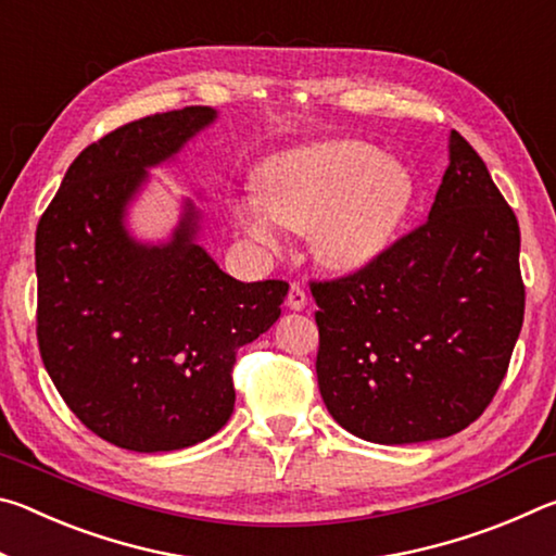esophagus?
<instances>
[{"mask_svg": "<svg viewBox=\"0 0 556 556\" xmlns=\"http://www.w3.org/2000/svg\"><path fill=\"white\" fill-rule=\"evenodd\" d=\"M306 301H308V296H306L304 287L296 285V281H291L289 294H287V306H289V308H294V312H301V308L306 306Z\"/></svg>", "mask_w": 556, "mask_h": 556, "instance_id": "esophagus-1", "label": "esophagus"}]
</instances>
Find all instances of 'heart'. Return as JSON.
Returning a JSON list of instances; mask_svg holds the SVG:
<instances>
[{"instance_id":"1","label":"heart","mask_w":556,"mask_h":556,"mask_svg":"<svg viewBox=\"0 0 556 556\" xmlns=\"http://www.w3.org/2000/svg\"><path fill=\"white\" fill-rule=\"evenodd\" d=\"M260 201L235 205L252 238L271 242L277 223L312 238L316 260L355 271L378 260L414 203V178L397 159L357 139L291 149L262 166Z\"/></svg>"}]
</instances>
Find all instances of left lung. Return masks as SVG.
<instances>
[{
    "instance_id": "8db88e82",
    "label": "left lung",
    "mask_w": 556,
    "mask_h": 556,
    "mask_svg": "<svg viewBox=\"0 0 556 556\" xmlns=\"http://www.w3.org/2000/svg\"><path fill=\"white\" fill-rule=\"evenodd\" d=\"M427 223L368 267L312 279L318 390L372 444L444 439L481 417L525 316L520 225L483 159L451 129Z\"/></svg>"
}]
</instances>
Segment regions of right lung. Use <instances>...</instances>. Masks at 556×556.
Wrapping results in <instances>:
<instances>
[{
	"label": "right lung",
	"instance_id": "1",
	"mask_svg": "<svg viewBox=\"0 0 556 556\" xmlns=\"http://www.w3.org/2000/svg\"><path fill=\"white\" fill-rule=\"evenodd\" d=\"M215 119L156 112L83 149L36 228V338L55 390L119 448L176 451L228 425L238 348L277 321L289 285L238 281L193 242L188 203L174 240L135 242L122 218L147 166Z\"/></svg>",
	"mask_w": 556,
	"mask_h": 556
}]
</instances>
